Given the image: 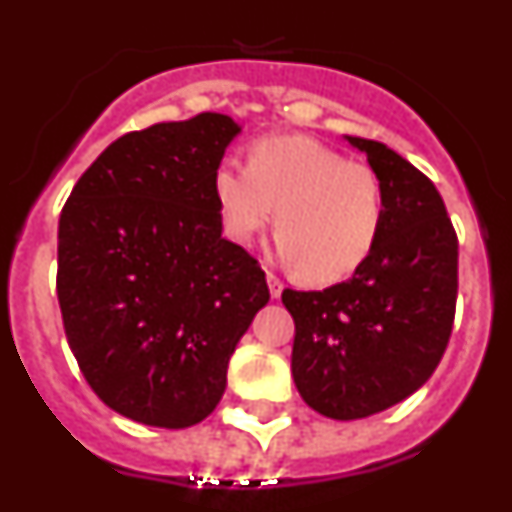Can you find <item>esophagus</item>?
Instances as JSON below:
<instances>
[{
	"label": "esophagus",
	"instance_id": "1",
	"mask_svg": "<svg viewBox=\"0 0 512 512\" xmlns=\"http://www.w3.org/2000/svg\"><path fill=\"white\" fill-rule=\"evenodd\" d=\"M266 282H269L271 297H274V300H279V297H282V292H284V282H282V279H279L277 274H274V271H266Z\"/></svg>",
	"mask_w": 512,
	"mask_h": 512
}]
</instances>
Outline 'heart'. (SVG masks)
<instances>
[{"label":"heart","instance_id":"obj_1","mask_svg":"<svg viewBox=\"0 0 512 512\" xmlns=\"http://www.w3.org/2000/svg\"><path fill=\"white\" fill-rule=\"evenodd\" d=\"M212 192L230 241L248 246L274 217L279 259L318 284L354 274L382 233L377 171L307 135L259 138L248 166H217Z\"/></svg>","mask_w":512,"mask_h":512}]
</instances>
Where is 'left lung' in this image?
I'll use <instances>...</instances> for the list:
<instances>
[{"mask_svg":"<svg viewBox=\"0 0 512 512\" xmlns=\"http://www.w3.org/2000/svg\"><path fill=\"white\" fill-rule=\"evenodd\" d=\"M382 179L384 223L369 259L323 292L284 289L292 377L333 420L369 418L420 390L454 328L459 241L441 194L384 143L348 135Z\"/></svg>","mask_w":512,"mask_h":512,"instance_id":"8db88e82","label":"left lung"}]
</instances>
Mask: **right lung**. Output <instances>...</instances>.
<instances>
[{"instance_id":"right-lung-1","label":"right lung","mask_w":512,"mask_h":512,"mask_svg":"<svg viewBox=\"0 0 512 512\" xmlns=\"http://www.w3.org/2000/svg\"><path fill=\"white\" fill-rule=\"evenodd\" d=\"M233 117L158 122L104 148L58 220V305L79 369L115 413L189 428L269 302L266 274L223 238L212 176Z\"/></svg>"}]
</instances>
